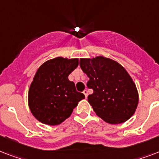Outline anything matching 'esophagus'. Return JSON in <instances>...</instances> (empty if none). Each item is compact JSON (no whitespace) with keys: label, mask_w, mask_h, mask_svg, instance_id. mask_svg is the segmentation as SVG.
<instances>
[{"label":"esophagus","mask_w":159,"mask_h":159,"mask_svg":"<svg viewBox=\"0 0 159 159\" xmlns=\"http://www.w3.org/2000/svg\"><path fill=\"white\" fill-rule=\"evenodd\" d=\"M83 92V94L85 95V97H86V98H87V95H88V92H87V90L85 89L84 91H83V92Z\"/></svg>","instance_id":"obj_1"}]
</instances>
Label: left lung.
Instances as JSON below:
<instances>
[{"label": "left lung", "mask_w": 159, "mask_h": 159, "mask_svg": "<svg viewBox=\"0 0 159 159\" xmlns=\"http://www.w3.org/2000/svg\"><path fill=\"white\" fill-rule=\"evenodd\" d=\"M80 67L89 77L87 86L93 90L88 102L97 116L109 124H120L135 112L139 95L126 70L116 61L100 56L81 58Z\"/></svg>", "instance_id": "left-lung-1"}]
</instances>
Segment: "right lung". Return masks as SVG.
<instances>
[{
    "label": "right lung",
    "mask_w": 159,
    "mask_h": 159,
    "mask_svg": "<svg viewBox=\"0 0 159 159\" xmlns=\"http://www.w3.org/2000/svg\"><path fill=\"white\" fill-rule=\"evenodd\" d=\"M78 59L58 57L42 64L29 90V106L39 121L48 125H59L68 118L83 93L77 92L68 75L77 68Z\"/></svg>",
    "instance_id": "right-lung-1"
}]
</instances>
